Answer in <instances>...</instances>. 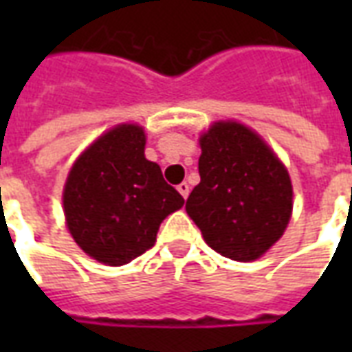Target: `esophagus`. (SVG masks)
I'll use <instances>...</instances> for the list:
<instances>
[{
	"mask_svg": "<svg viewBox=\"0 0 352 352\" xmlns=\"http://www.w3.org/2000/svg\"><path fill=\"white\" fill-rule=\"evenodd\" d=\"M177 190L181 192V196L186 199L188 198V192H190V186H188V183H181L179 186H177Z\"/></svg>",
	"mask_w": 352,
	"mask_h": 352,
	"instance_id": "1",
	"label": "esophagus"
}]
</instances>
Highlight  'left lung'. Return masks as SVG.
Wrapping results in <instances>:
<instances>
[{
  "label": "left lung",
  "mask_w": 352,
  "mask_h": 352,
  "mask_svg": "<svg viewBox=\"0 0 352 352\" xmlns=\"http://www.w3.org/2000/svg\"><path fill=\"white\" fill-rule=\"evenodd\" d=\"M199 145L201 181L186 199V213L213 251L237 262L256 260L290 221L287 168L243 124H213Z\"/></svg>",
  "instance_id": "left-lung-1"
}]
</instances>
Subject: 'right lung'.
Returning a JSON list of instances; mask_svg holds the SVG:
<instances>
[{"label":"right lung","mask_w":352,"mask_h":352,"mask_svg":"<svg viewBox=\"0 0 352 352\" xmlns=\"http://www.w3.org/2000/svg\"><path fill=\"white\" fill-rule=\"evenodd\" d=\"M184 204L145 158V131L116 126L94 141L69 171L64 188L67 228L88 256L124 265L148 251L162 221Z\"/></svg>","instance_id":"obj_1"}]
</instances>
